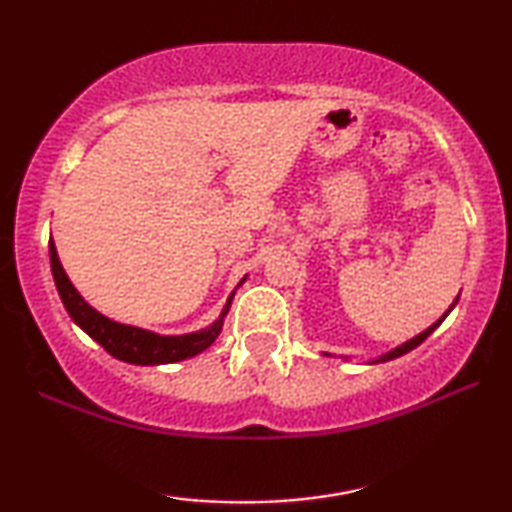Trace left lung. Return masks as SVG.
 Here are the masks:
<instances>
[{
	"mask_svg": "<svg viewBox=\"0 0 512 512\" xmlns=\"http://www.w3.org/2000/svg\"><path fill=\"white\" fill-rule=\"evenodd\" d=\"M457 300H459V296H457V298H454V303L450 305V310H447V312L443 314V317H440V319L436 321V324H431L429 328H426V331H422V333H419V335H415V338L405 340V342H403V345H398V347H394V349H391V352H384L382 356H375V359H370L368 363H384V361L398 359V356L408 354V352H412V349H415V347H419V345H422V342H424L426 338H429V335H431L433 331H436V328H438L440 324H443V321H445V317H447V314H450V312H452V307H454V305H457ZM326 356H328V354H326ZM345 359H349V356H345Z\"/></svg>",
	"mask_w": 512,
	"mask_h": 512,
	"instance_id": "8db88e82",
	"label": "left lung"
}]
</instances>
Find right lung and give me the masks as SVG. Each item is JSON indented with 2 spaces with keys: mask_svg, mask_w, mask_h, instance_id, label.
I'll return each instance as SVG.
<instances>
[{
  "mask_svg": "<svg viewBox=\"0 0 512 512\" xmlns=\"http://www.w3.org/2000/svg\"><path fill=\"white\" fill-rule=\"evenodd\" d=\"M48 254H51V272L55 279V286H58V293L62 298V305L69 312V317L76 326L81 328L83 333H88L97 345H102L107 352L118 361L135 363V366H160V363H177L184 359H191V356L205 352V349L212 345V342L219 338L223 319L230 310V303H233L235 291L247 282V277L240 279V284L235 286V291L230 293L226 305L219 314V319L212 321L207 328H200V331L184 333V335H160L153 331H146V328L121 324V321H114L104 317L90 307L79 291L74 289V284L69 282L65 268H62L58 249H55L53 237L48 240Z\"/></svg>",
  "mask_w": 512,
  "mask_h": 512,
  "instance_id": "1",
  "label": "right lung"
}]
</instances>
